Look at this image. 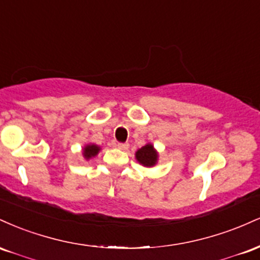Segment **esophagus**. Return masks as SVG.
Segmentation results:
<instances>
[{
    "instance_id": "1",
    "label": "esophagus",
    "mask_w": 260,
    "mask_h": 260,
    "mask_svg": "<svg viewBox=\"0 0 260 260\" xmlns=\"http://www.w3.org/2000/svg\"><path fill=\"white\" fill-rule=\"evenodd\" d=\"M117 148L121 149V150H127V149L129 148V144H128V143H118Z\"/></svg>"
}]
</instances>
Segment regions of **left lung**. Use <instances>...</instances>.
Returning <instances> with one entry per match:
<instances>
[{"mask_svg": "<svg viewBox=\"0 0 260 260\" xmlns=\"http://www.w3.org/2000/svg\"><path fill=\"white\" fill-rule=\"evenodd\" d=\"M137 160L139 161L142 165L144 166H153L155 165L157 160V154L154 150V147L151 144L145 145V147L140 148L136 153Z\"/></svg>", "mask_w": 260, "mask_h": 260, "instance_id": "obj_1", "label": "left lung"}]
</instances>
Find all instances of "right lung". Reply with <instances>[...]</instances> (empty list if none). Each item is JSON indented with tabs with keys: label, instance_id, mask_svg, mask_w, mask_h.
<instances>
[{
	"label": "right lung",
	"instance_id": "1",
	"mask_svg": "<svg viewBox=\"0 0 260 260\" xmlns=\"http://www.w3.org/2000/svg\"><path fill=\"white\" fill-rule=\"evenodd\" d=\"M99 150L100 148L98 145H86L84 150H83V155H84L85 159H90L91 156H95V155L99 153Z\"/></svg>",
	"mask_w": 260,
	"mask_h": 260
}]
</instances>
